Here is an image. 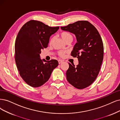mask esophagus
I'll return each instance as SVG.
<instances>
[{"label":"esophagus","instance_id":"obj_1","mask_svg":"<svg viewBox=\"0 0 120 120\" xmlns=\"http://www.w3.org/2000/svg\"><path fill=\"white\" fill-rule=\"evenodd\" d=\"M63 60H58V63H59V64H61L62 63H63Z\"/></svg>","mask_w":120,"mask_h":120}]
</instances>
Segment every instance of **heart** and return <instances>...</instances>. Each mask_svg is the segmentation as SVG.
<instances>
[{
	"label": "heart",
	"mask_w": 120,
	"mask_h": 120,
	"mask_svg": "<svg viewBox=\"0 0 120 120\" xmlns=\"http://www.w3.org/2000/svg\"><path fill=\"white\" fill-rule=\"evenodd\" d=\"M60 35L61 38H62V39L64 40V41L66 42L68 41H69V40H72L73 39V36L72 35L67 32H62L60 34ZM53 41V38H51L50 39V42L51 43ZM66 51H60L58 52V55L61 56V57H63L64 56L65 53H66Z\"/></svg>",
	"instance_id": "1"
}]
</instances>
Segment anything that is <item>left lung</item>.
Instances as JSON below:
<instances>
[{"label": "left lung", "instance_id": "8db88e82", "mask_svg": "<svg viewBox=\"0 0 120 120\" xmlns=\"http://www.w3.org/2000/svg\"><path fill=\"white\" fill-rule=\"evenodd\" d=\"M61 29L75 34L77 41L71 56L78 58L79 64L69 63L66 78L75 87L83 89L94 82L99 73L104 56L102 40L95 26L87 21H77Z\"/></svg>", "mask_w": 120, "mask_h": 120}]
</instances>
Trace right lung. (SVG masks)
Segmentation results:
<instances>
[{
    "label": "right lung",
    "mask_w": 120,
    "mask_h": 120,
    "mask_svg": "<svg viewBox=\"0 0 120 120\" xmlns=\"http://www.w3.org/2000/svg\"><path fill=\"white\" fill-rule=\"evenodd\" d=\"M59 28L33 20L25 24L17 34L15 43L16 66L20 76L30 86L43 85L58 65L56 60H41L39 54L41 50L47 47L50 37Z\"/></svg>",
    "instance_id": "obj_1"
}]
</instances>
